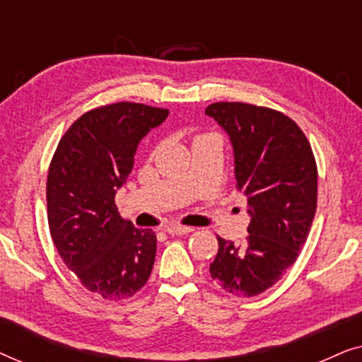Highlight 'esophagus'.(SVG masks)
<instances>
[{"label":"esophagus","mask_w":362,"mask_h":362,"mask_svg":"<svg viewBox=\"0 0 362 362\" xmlns=\"http://www.w3.org/2000/svg\"><path fill=\"white\" fill-rule=\"evenodd\" d=\"M194 229L192 227H186V226H180V224H171L166 227V232L170 235H185V234H189Z\"/></svg>","instance_id":"esophagus-1"}]
</instances>
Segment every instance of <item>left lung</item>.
<instances>
[{
  "label": "left lung",
  "instance_id": "1",
  "mask_svg": "<svg viewBox=\"0 0 362 362\" xmlns=\"http://www.w3.org/2000/svg\"><path fill=\"white\" fill-rule=\"evenodd\" d=\"M206 113L229 133L237 191L247 197L245 242L217 237L209 265L226 293L250 298L275 285L308 239L318 197V168L301 128L279 110L242 102H216Z\"/></svg>",
  "mask_w": 362,
  "mask_h": 362
}]
</instances>
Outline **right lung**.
<instances>
[{"label":"right lung","mask_w":362,"mask_h":362,"mask_svg":"<svg viewBox=\"0 0 362 362\" xmlns=\"http://www.w3.org/2000/svg\"><path fill=\"white\" fill-rule=\"evenodd\" d=\"M166 108L117 102L78 117L59 141L47 173V222L64 264L88 291L130 298L150 279L156 234L118 214L115 192L135 163L138 143Z\"/></svg>","instance_id":"obj_1"}]
</instances>
